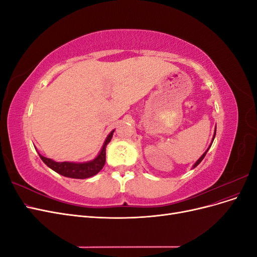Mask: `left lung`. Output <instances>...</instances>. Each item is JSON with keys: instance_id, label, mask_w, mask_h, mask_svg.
I'll list each match as a JSON object with an SVG mask.
<instances>
[{"instance_id": "left-lung-1", "label": "left lung", "mask_w": 257, "mask_h": 257, "mask_svg": "<svg viewBox=\"0 0 257 257\" xmlns=\"http://www.w3.org/2000/svg\"><path fill=\"white\" fill-rule=\"evenodd\" d=\"M215 131H216V130H215ZM214 136H215V132H214ZM214 136H213V139H214ZM212 142H213V141H212ZM211 145H212V144H211ZM211 145H210V147H211ZM210 147H209V148H210ZM209 148H208V149H207V151H206V152H205L203 155H201V157L198 159V161L195 163V164H194V168H195V167H196V166L199 164V163L204 160V158L206 157V154H207V152H208V150H209Z\"/></svg>"}]
</instances>
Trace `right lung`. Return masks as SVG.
<instances>
[{
    "instance_id": "1",
    "label": "right lung",
    "mask_w": 257,
    "mask_h": 257,
    "mask_svg": "<svg viewBox=\"0 0 257 257\" xmlns=\"http://www.w3.org/2000/svg\"><path fill=\"white\" fill-rule=\"evenodd\" d=\"M112 131L111 133L108 135L106 141L104 143V146L100 150L99 154L97 157L90 162L87 163H71V162H54L51 159L45 158L40 153V158L45 163L46 165L50 167L54 172L68 178H74V179H85L90 178L96 175L100 169H102L105 165L106 162V146L111 141L112 138Z\"/></svg>"
}]
</instances>
